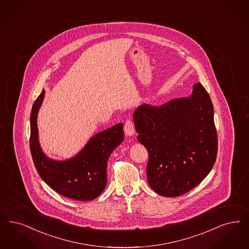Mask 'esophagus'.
<instances>
[{
    "mask_svg": "<svg viewBox=\"0 0 249 249\" xmlns=\"http://www.w3.org/2000/svg\"><path fill=\"white\" fill-rule=\"evenodd\" d=\"M124 131L128 136H131L134 133V124L130 119L126 120L124 124Z\"/></svg>",
    "mask_w": 249,
    "mask_h": 249,
    "instance_id": "esophagus-1",
    "label": "esophagus"
}]
</instances>
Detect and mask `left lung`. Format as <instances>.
<instances>
[{
	"mask_svg": "<svg viewBox=\"0 0 249 249\" xmlns=\"http://www.w3.org/2000/svg\"><path fill=\"white\" fill-rule=\"evenodd\" d=\"M137 139L148 151L147 180L160 196L186 194L205 179L218 152L214 108L201 83L188 98L142 105L133 114Z\"/></svg>",
	"mask_w": 249,
	"mask_h": 249,
	"instance_id": "1",
	"label": "left lung"
}]
</instances>
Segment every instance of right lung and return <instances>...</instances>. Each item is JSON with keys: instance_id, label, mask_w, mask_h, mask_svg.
Returning a JSON list of instances; mask_svg holds the SVG:
<instances>
[{"instance_id": "add662e5", "label": "right lung", "mask_w": 249, "mask_h": 249, "mask_svg": "<svg viewBox=\"0 0 249 249\" xmlns=\"http://www.w3.org/2000/svg\"><path fill=\"white\" fill-rule=\"evenodd\" d=\"M44 96L41 91L30 114V146L35 168L52 189L69 198L89 201L107 186V165L111 153L123 141V124H117L94 135L75 158L66 161L48 159L38 140L37 115Z\"/></svg>"}]
</instances>
